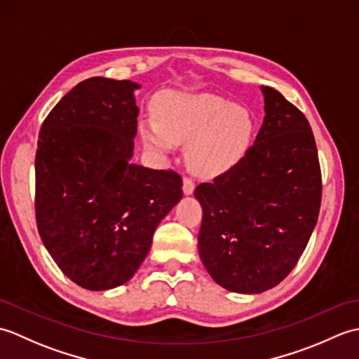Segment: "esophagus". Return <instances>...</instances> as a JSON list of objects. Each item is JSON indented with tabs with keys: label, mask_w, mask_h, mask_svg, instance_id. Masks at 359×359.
<instances>
[{
	"label": "esophagus",
	"mask_w": 359,
	"mask_h": 359,
	"mask_svg": "<svg viewBox=\"0 0 359 359\" xmlns=\"http://www.w3.org/2000/svg\"><path fill=\"white\" fill-rule=\"evenodd\" d=\"M182 189H184L185 196H191L194 193V182L189 177H185L184 179V187H182Z\"/></svg>",
	"instance_id": "1"
}]
</instances>
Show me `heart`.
<instances>
[{
    "label": "heart",
    "instance_id": "1",
    "mask_svg": "<svg viewBox=\"0 0 359 359\" xmlns=\"http://www.w3.org/2000/svg\"><path fill=\"white\" fill-rule=\"evenodd\" d=\"M147 148L165 156L187 142V160L203 177L233 170L253 142L255 123L250 112L224 97L210 93L171 90L158 102V118L140 123Z\"/></svg>",
    "mask_w": 359,
    "mask_h": 359
}]
</instances>
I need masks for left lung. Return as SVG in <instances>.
<instances>
[{
  "mask_svg": "<svg viewBox=\"0 0 359 359\" xmlns=\"http://www.w3.org/2000/svg\"><path fill=\"white\" fill-rule=\"evenodd\" d=\"M265 117L233 170L201 184L199 255L230 292L253 294L294 269L318 222L321 170L306 116L276 89L261 86Z\"/></svg>",
  "mask_w": 359,
  "mask_h": 359,
  "instance_id": "obj_1",
  "label": "left lung"
}]
</instances>
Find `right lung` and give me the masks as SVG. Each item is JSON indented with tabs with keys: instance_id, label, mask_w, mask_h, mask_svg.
<instances>
[{
	"instance_id": "right-lung-1",
	"label": "right lung",
	"mask_w": 359,
	"mask_h": 359,
	"mask_svg": "<svg viewBox=\"0 0 359 359\" xmlns=\"http://www.w3.org/2000/svg\"><path fill=\"white\" fill-rule=\"evenodd\" d=\"M139 83H79L43 121L35 216L46 250L75 284L100 292L139 270L157 225L182 199V177L131 162Z\"/></svg>"
}]
</instances>
